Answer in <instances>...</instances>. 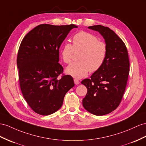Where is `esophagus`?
Masks as SVG:
<instances>
[{
  "label": "esophagus",
  "instance_id": "esophagus-1",
  "mask_svg": "<svg viewBox=\"0 0 146 146\" xmlns=\"http://www.w3.org/2000/svg\"><path fill=\"white\" fill-rule=\"evenodd\" d=\"M74 84H75L76 85H78V84H80V81L79 80H76V79H74Z\"/></svg>",
  "mask_w": 146,
  "mask_h": 146
}]
</instances>
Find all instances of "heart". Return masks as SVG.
<instances>
[{
    "instance_id": "1",
    "label": "heart",
    "mask_w": 146,
    "mask_h": 146,
    "mask_svg": "<svg viewBox=\"0 0 146 146\" xmlns=\"http://www.w3.org/2000/svg\"><path fill=\"white\" fill-rule=\"evenodd\" d=\"M73 44L66 42L60 52L62 59L69 64L72 60L74 53H80L77 62L73 63L66 68V73L73 78H82L89 72L98 71L102 65L107 55V44L99 40L98 37L90 33L81 31L74 35Z\"/></svg>"
}]
</instances>
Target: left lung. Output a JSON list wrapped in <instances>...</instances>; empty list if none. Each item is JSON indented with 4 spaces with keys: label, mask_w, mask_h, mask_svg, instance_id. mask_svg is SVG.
<instances>
[{
    "label": "left lung",
    "mask_w": 146,
    "mask_h": 146,
    "mask_svg": "<svg viewBox=\"0 0 146 146\" xmlns=\"http://www.w3.org/2000/svg\"><path fill=\"white\" fill-rule=\"evenodd\" d=\"M88 28L103 36L108 51L101 68L92 74L91 79L81 82L88 89L83 105L91 113L102 116L113 111L120 104L128 81L129 61L125 43L113 31L102 25Z\"/></svg>",
    "instance_id": "1"
}]
</instances>
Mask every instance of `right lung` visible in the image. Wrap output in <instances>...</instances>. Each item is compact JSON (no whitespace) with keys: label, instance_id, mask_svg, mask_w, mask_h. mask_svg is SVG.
<instances>
[{"label":"right lung","instance_id":"right-lung-1","mask_svg":"<svg viewBox=\"0 0 146 146\" xmlns=\"http://www.w3.org/2000/svg\"><path fill=\"white\" fill-rule=\"evenodd\" d=\"M73 24L55 26L42 24L33 29L22 40L17 55V67L22 94L36 113L48 115L61 108L63 99L74 86L73 78L63 75L58 63L59 48Z\"/></svg>","mask_w":146,"mask_h":146}]
</instances>
